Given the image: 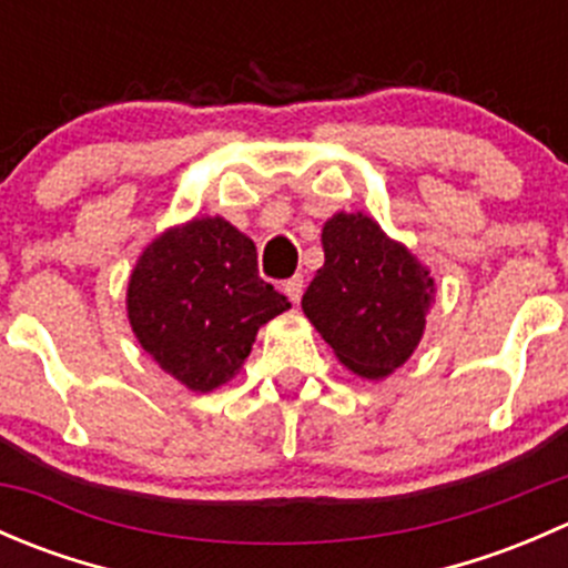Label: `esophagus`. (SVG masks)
<instances>
[{"label":"esophagus","mask_w":568,"mask_h":568,"mask_svg":"<svg viewBox=\"0 0 568 568\" xmlns=\"http://www.w3.org/2000/svg\"><path fill=\"white\" fill-rule=\"evenodd\" d=\"M283 291H285V296H288V300L296 305V302L302 300V291H305V280H302V274H294L291 280H285Z\"/></svg>","instance_id":"obj_1"}]
</instances>
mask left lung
I'll list each match as a JSON object with an SVG mask.
<instances>
[{"instance_id":"left-lung-1","label":"left lung","mask_w":568,"mask_h":568,"mask_svg":"<svg viewBox=\"0 0 568 568\" xmlns=\"http://www.w3.org/2000/svg\"><path fill=\"white\" fill-rule=\"evenodd\" d=\"M321 244L324 266L307 285L302 311L348 371L385 379L420 343L434 277L363 211L326 220Z\"/></svg>"}]
</instances>
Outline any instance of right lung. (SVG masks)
<instances>
[{
	"label": "right lung",
	"instance_id": "add662e5",
	"mask_svg": "<svg viewBox=\"0 0 568 568\" xmlns=\"http://www.w3.org/2000/svg\"><path fill=\"white\" fill-rule=\"evenodd\" d=\"M288 307L257 277L252 239L222 216H200L153 239L125 291L140 346L194 393L231 382L257 329Z\"/></svg>",
	"mask_w": 568,
	"mask_h": 568
}]
</instances>
